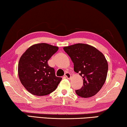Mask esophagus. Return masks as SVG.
Masks as SVG:
<instances>
[{"instance_id": "esophagus-1", "label": "esophagus", "mask_w": 127, "mask_h": 127, "mask_svg": "<svg viewBox=\"0 0 127 127\" xmlns=\"http://www.w3.org/2000/svg\"><path fill=\"white\" fill-rule=\"evenodd\" d=\"M65 76L67 77L68 79H71V74H70L69 72H66L65 73Z\"/></svg>"}]
</instances>
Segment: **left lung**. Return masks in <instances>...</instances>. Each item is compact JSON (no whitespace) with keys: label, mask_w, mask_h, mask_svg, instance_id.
<instances>
[{"label":"left lung","mask_w":127,"mask_h":127,"mask_svg":"<svg viewBox=\"0 0 127 127\" xmlns=\"http://www.w3.org/2000/svg\"><path fill=\"white\" fill-rule=\"evenodd\" d=\"M73 63V68L83 77V85L76 94L82 97H92L97 93L107 78L108 63L101 52L88 44L78 43L63 48Z\"/></svg>","instance_id":"1"}]
</instances>
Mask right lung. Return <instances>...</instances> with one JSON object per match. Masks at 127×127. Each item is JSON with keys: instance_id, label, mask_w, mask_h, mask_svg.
<instances>
[{"instance_id": "obj_1", "label": "right lung", "mask_w": 127, "mask_h": 127, "mask_svg": "<svg viewBox=\"0 0 127 127\" xmlns=\"http://www.w3.org/2000/svg\"><path fill=\"white\" fill-rule=\"evenodd\" d=\"M58 47L39 43L28 48L20 58L18 75L20 82L34 95L44 96L54 91L62 79L55 75L48 60L58 51Z\"/></svg>"}]
</instances>
